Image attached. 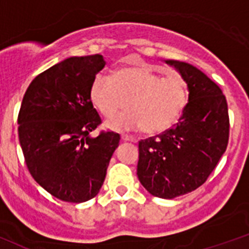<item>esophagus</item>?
Listing matches in <instances>:
<instances>
[{
  "label": "esophagus",
  "mask_w": 249,
  "mask_h": 249,
  "mask_svg": "<svg viewBox=\"0 0 249 249\" xmlns=\"http://www.w3.org/2000/svg\"><path fill=\"white\" fill-rule=\"evenodd\" d=\"M122 140L123 141H129V142H136V139L132 136H128V135H122Z\"/></svg>",
  "instance_id": "34e87169"
}]
</instances>
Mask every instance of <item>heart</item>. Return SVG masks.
<instances>
[{
	"mask_svg": "<svg viewBox=\"0 0 249 249\" xmlns=\"http://www.w3.org/2000/svg\"><path fill=\"white\" fill-rule=\"evenodd\" d=\"M89 98L106 118L128 108L107 123L109 128L142 127L143 132L157 135L179 120L188 100V85L180 75L163 77L147 66H133L117 70L113 77L98 73L90 84Z\"/></svg>",
	"mask_w": 249,
	"mask_h": 249,
	"instance_id": "b5f03b06",
	"label": "heart"
}]
</instances>
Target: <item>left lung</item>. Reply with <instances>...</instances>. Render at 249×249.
<instances>
[{"label":"left lung","instance_id":"1","mask_svg":"<svg viewBox=\"0 0 249 249\" xmlns=\"http://www.w3.org/2000/svg\"><path fill=\"white\" fill-rule=\"evenodd\" d=\"M174 66L188 85V103L172 128L139 142L137 177L153 196L174 198L192 192L209 178L229 141L225 95L200 70Z\"/></svg>","mask_w":249,"mask_h":249}]
</instances>
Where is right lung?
<instances>
[{"instance_id": "1", "label": "right lung", "mask_w": 249, "mask_h": 249, "mask_svg": "<svg viewBox=\"0 0 249 249\" xmlns=\"http://www.w3.org/2000/svg\"><path fill=\"white\" fill-rule=\"evenodd\" d=\"M106 66L103 55L70 57L39 73L18 112V140L32 177L66 202L95 197L106 179L120 135L100 131L102 120L89 98L92 79Z\"/></svg>"}]
</instances>
